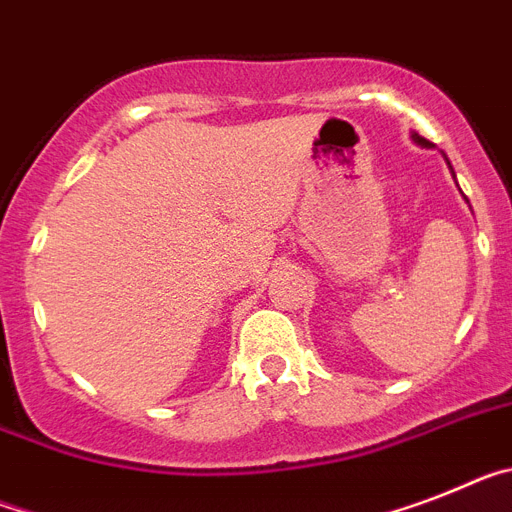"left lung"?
I'll use <instances>...</instances> for the list:
<instances>
[{"label":"left lung","mask_w":512,"mask_h":512,"mask_svg":"<svg viewBox=\"0 0 512 512\" xmlns=\"http://www.w3.org/2000/svg\"><path fill=\"white\" fill-rule=\"evenodd\" d=\"M415 141H417V144H422V146H430V141H425L422 136H415Z\"/></svg>","instance_id":"1"}]
</instances>
